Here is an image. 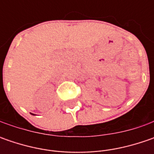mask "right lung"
<instances>
[{
	"label": "right lung",
	"mask_w": 154,
	"mask_h": 154,
	"mask_svg": "<svg viewBox=\"0 0 154 154\" xmlns=\"http://www.w3.org/2000/svg\"><path fill=\"white\" fill-rule=\"evenodd\" d=\"M32 115H34V114H32Z\"/></svg>",
	"instance_id": "obj_1"
}]
</instances>
